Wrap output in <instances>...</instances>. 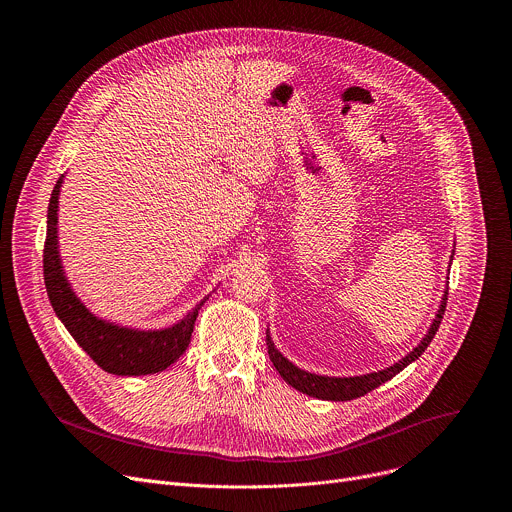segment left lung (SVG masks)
<instances>
[{
    "mask_svg": "<svg viewBox=\"0 0 512 512\" xmlns=\"http://www.w3.org/2000/svg\"><path fill=\"white\" fill-rule=\"evenodd\" d=\"M454 257V255H452ZM446 304H448V289L444 291V298H442V304H440V310H437L435 314V320L431 322L427 334L423 336V340L405 356L401 358L399 362H395L393 367L389 369H383V371H377V373H369V375H360V377H324V375H314V373H308V371H302L298 369L294 362H289L273 344L271 336H269V330H267V352H269V358L273 362L275 371L283 377V381L287 385L294 387L296 391L300 393H306L310 397H316V399H324V401H350V399H356V397H362L371 393L373 389H377L379 385L391 381L397 373H401L407 364H411L413 360H417L425 348L429 346V342L433 340L437 328H440L442 324V318H444V312H446Z\"/></svg>",
    "mask_w": 512,
    "mask_h": 512,
    "instance_id": "left-lung-1",
    "label": "left lung"
}]
</instances>
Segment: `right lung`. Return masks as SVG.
Returning a JSON list of instances; mask_svg holds the SVG:
<instances>
[{"label":"right lung","instance_id":"obj_1","mask_svg":"<svg viewBox=\"0 0 512 512\" xmlns=\"http://www.w3.org/2000/svg\"><path fill=\"white\" fill-rule=\"evenodd\" d=\"M62 178H58L46 221V243H44V283L50 304L70 332L77 344L99 364L105 373L121 377H139L154 375L166 371L188 348L198 310L208 298L196 304L178 324L162 330H135L125 328L107 320L97 318L93 312L81 304L70 289L68 279L58 255V196Z\"/></svg>","mask_w":512,"mask_h":512}]
</instances>
